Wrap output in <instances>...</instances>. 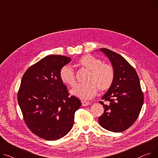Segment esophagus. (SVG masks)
<instances>
[{
	"label": "esophagus",
	"instance_id": "esophagus-1",
	"mask_svg": "<svg viewBox=\"0 0 158 158\" xmlns=\"http://www.w3.org/2000/svg\"><path fill=\"white\" fill-rule=\"evenodd\" d=\"M81 104H82L83 106H86L89 105L90 104V102L86 101H81Z\"/></svg>",
	"mask_w": 158,
	"mask_h": 158
}]
</instances>
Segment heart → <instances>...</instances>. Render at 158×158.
<instances>
[{"instance_id":"obj_1","label":"heart","mask_w":158,"mask_h":158,"mask_svg":"<svg viewBox=\"0 0 158 158\" xmlns=\"http://www.w3.org/2000/svg\"><path fill=\"white\" fill-rule=\"evenodd\" d=\"M78 64L90 71L87 83H79L71 90V94L83 100L93 98L99 88L107 90L113 83L114 72L112 66L102 64L101 60L92 55H85L78 60ZM60 78L69 86H74L76 83L75 72L69 65L64 66L60 70Z\"/></svg>"}]
</instances>
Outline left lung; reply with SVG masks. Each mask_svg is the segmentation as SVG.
Listing matches in <instances>:
<instances>
[{
  "mask_svg": "<svg viewBox=\"0 0 158 158\" xmlns=\"http://www.w3.org/2000/svg\"><path fill=\"white\" fill-rule=\"evenodd\" d=\"M110 60L114 69L113 83L99 102L104 108L99 118L100 125L107 130L121 132L137 119L143 102V95L135 69L121 55L107 48H100Z\"/></svg>",
  "mask_w": 158,
  "mask_h": 158,
  "instance_id": "obj_1",
  "label": "left lung"
}]
</instances>
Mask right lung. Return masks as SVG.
I'll list each match as a JSON object with an SVG mask.
<instances>
[{
  "label": "right lung",
  "instance_id": "add662e5",
  "mask_svg": "<svg viewBox=\"0 0 158 158\" xmlns=\"http://www.w3.org/2000/svg\"><path fill=\"white\" fill-rule=\"evenodd\" d=\"M71 60L64 56H47L22 77L18 101L24 120L34 134L47 140L68 134L81 105L79 99L69 96L60 78V69Z\"/></svg>",
  "mask_w": 158,
  "mask_h": 158
}]
</instances>
